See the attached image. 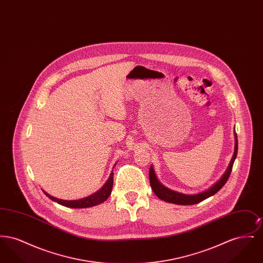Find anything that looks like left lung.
<instances>
[{
    "label": "left lung",
    "mask_w": 263,
    "mask_h": 263,
    "mask_svg": "<svg viewBox=\"0 0 263 263\" xmlns=\"http://www.w3.org/2000/svg\"><path fill=\"white\" fill-rule=\"evenodd\" d=\"M237 154H238V136L237 133L235 131V152H234V156L230 162V164L227 168L224 175L220 178V180H218L212 187L198 193V194H193V195H187V194H182L179 192H176L174 190H171L168 188L163 186V184L159 181L157 175L155 174V171L153 168V166L151 165L150 172H149V177H150L151 187L153 189L154 193L162 200L168 202V203H174V204H179V205H193L196 203H199L201 201L205 200L207 198H209L210 196L214 195L215 193H217L221 188L225 185L227 180L229 179L231 173H232V168H233V164L237 158Z\"/></svg>",
    "instance_id": "left-lung-1"
}]
</instances>
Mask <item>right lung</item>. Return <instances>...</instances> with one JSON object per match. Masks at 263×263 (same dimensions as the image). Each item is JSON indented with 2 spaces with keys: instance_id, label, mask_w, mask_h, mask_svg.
<instances>
[{
  "instance_id": "right-lung-1",
  "label": "right lung",
  "mask_w": 263,
  "mask_h": 263,
  "mask_svg": "<svg viewBox=\"0 0 263 263\" xmlns=\"http://www.w3.org/2000/svg\"><path fill=\"white\" fill-rule=\"evenodd\" d=\"M113 186V171L109 175L107 181L104 183V185L100 188L99 191H97L96 193L89 195L86 198L83 199H79V200H61L58 199L56 197H53L49 195L48 193H46L45 191H43L45 193V195L47 197H49L51 200L57 202L58 204H61L63 206L66 207H70V208H88V207H92L96 205H99L100 203L104 202L106 200L109 195L111 194V190Z\"/></svg>"
}]
</instances>
